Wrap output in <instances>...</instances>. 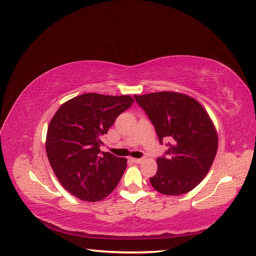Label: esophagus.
<instances>
[{
	"label": "esophagus",
	"mask_w": 256,
	"mask_h": 256,
	"mask_svg": "<svg viewBox=\"0 0 256 256\" xmlns=\"http://www.w3.org/2000/svg\"><path fill=\"white\" fill-rule=\"evenodd\" d=\"M131 161L134 162V164H141L143 159L142 158H140V159H138V158H131Z\"/></svg>",
	"instance_id": "esophagus-1"
}]
</instances>
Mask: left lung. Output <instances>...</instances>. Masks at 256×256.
<instances>
[{
	"label": "left lung",
	"instance_id": "8db88e82",
	"mask_svg": "<svg viewBox=\"0 0 256 256\" xmlns=\"http://www.w3.org/2000/svg\"><path fill=\"white\" fill-rule=\"evenodd\" d=\"M148 115L159 141L170 138L168 156L157 159L158 170L150 178L154 190L180 196L194 189L210 170L218 150V134L198 100L176 92L134 95Z\"/></svg>",
	"mask_w": 256,
	"mask_h": 256
}]
</instances>
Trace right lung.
<instances>
[{"mask_svg": "<svg viewBox=\"0 0 256 256\" xmlns=\"http://www.w3.org/2000/svg\"><path fill=\"white\" fill-rule=\"evenodd\" d=\"M134 102L129 95L88 92L68 100L54 114L46 152L58 182L76 198L98 202L118 186L127 159L110 152L100 154L99 146L116 118Z\"/></svg>", "mask_w": 256, "mask_h": 256, "instance_id": "add662e5", "label": "right lung"}]
</instances>
